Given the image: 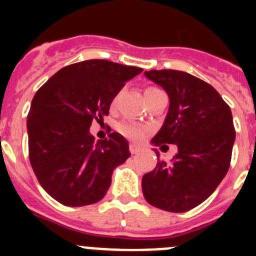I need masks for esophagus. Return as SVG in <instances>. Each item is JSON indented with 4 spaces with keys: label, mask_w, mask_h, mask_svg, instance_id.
I'll return each instance as SVG.
<instances>
[{
    "label": "esophagus",
    "mask_w": 256,
    "mask_h": 256,
    "mask_svg": "<svg viewBox=\"0 0 256 256\" xmlns=\"http://www.w3.org/2000/svg\"><path fill=\"white\" fill-rule=\"evenodd\" d=\"M130 154H133V155H134V154L140 152V148H138V146H136V144H130Z\"/></svg>",
    "instance_id": "esophagus-1"
}]
</instances>
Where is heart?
I'll return each instance as SVG.
<instances>
[{"instance_id":"b5f03b06","label":"heart","mask_w":256,"mask_h":256,"mask_svg":"<svg viewBox=\"0 0 256 256\" xmlns=\"http://www.w3.org/2000/svg\"><path fill=\"white\" fill-rule=\"evenodd\" d=\"M156 88H148L144 92H148V91H154ZM119 130L123 136L128 137L130 140H141L144 134V130L142 128L140 124L137 123H133V122H124L119 126Z\"/></svg>"}]
</instances>
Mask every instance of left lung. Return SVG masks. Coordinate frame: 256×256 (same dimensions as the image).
I'll return each mask as SVG.
<instances>
[{
    "mask_svg": "<svg viewBox=\"0 0 256 256\" xmlns=\"http://www.w3.org/2000/svg\"><path fill=\"white\" fill-rule=\"evenodd\" d=\"M144 76L164 88L170 101L151 144H177L178 152L168 164L158 159L142 178V192L152 206L184 212L206 200L227 174L236 138L232 112L216 88L191 74L164 69Z\"/></svg>",
    "mask_w": 256,
    "mask_h": 256,
    "instance_id": "1",
    "label": "left lung"
}]
</instances>
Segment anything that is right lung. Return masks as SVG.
Masks as SVG:
<instances>
[{
    "label": "right lung",
    "mask_w": 256,
    "mask_h": 256,
    "mask_svg": "<svg viewBox=\"0 0 256 256\" xmlns=\"http://www.w3.org/2000/svg\"><path fill=\"white\" fill-rule=\"evenodd\" d=\"M144 69L108 60L68 65L33 97L28 128L29 160L38 182L66 206L94 204L106 195L112 174L130 156L114 132L94 141L92 120L104 122L114 97Z\"/></svg>",
    "instance_id": "1"
}]
</instances>
